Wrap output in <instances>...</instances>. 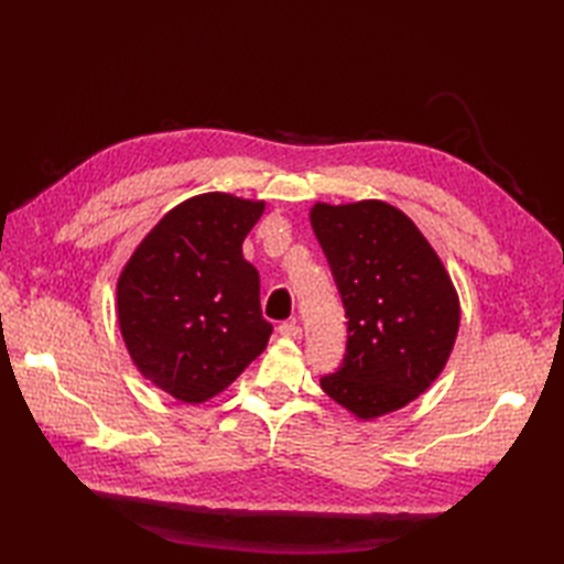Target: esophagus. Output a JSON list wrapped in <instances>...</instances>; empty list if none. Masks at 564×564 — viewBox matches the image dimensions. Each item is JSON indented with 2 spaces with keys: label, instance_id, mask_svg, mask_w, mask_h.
<instances>
[{
  "label": "esophagus",
  "instance_id": "1",
  "mask_svg": "<svg viewBox=\"0 0 564 564\" xmlns=\"http://www.w3.org/2000/svg\"><path fill=\"white\" fill-rule=\"evenodd\" d=\"M279 334L283 339H291V341L303 339V329H301V325H295V322H283V325L279 327Z\"/></svg>",
  "mask_w": 564,
  "mask_h": 564
}]
</instances>
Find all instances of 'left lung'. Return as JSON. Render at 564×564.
<instances>
[{
    "mask_svg": "<svg viewBox=\"0 0 564 564\" xmlns=\"http://www.w3.org/2000/svg\"><path fill=\"white\" fill-rule=\"evenodd\" d=\"M310 225L341 293L349 339L322 390L361 422L398 412L446 368L460 301L436 249L386 200H317Z\"/></svg>",
    "mask_w": 564,
    "mask_h": 564,
    "instance_id": "obj_1",
    "label": "left lung"
}]
</instances>
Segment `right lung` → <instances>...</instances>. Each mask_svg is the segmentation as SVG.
<instances>
[{
  "label": "right lung",
  "mask_w": 564,
  "mask_h": 564,
  "mask_svg": "<svg viewBox=\"0 0 564 564\" xmlns=\"http://www.w3.org/2000/svg\"><path fill=\"white\" fill-rule=\"evenodd\" d=\"M267 200L223 191L178 203L142 237L116 283L126 349L142 378L184 404L227 390L267 349L259 271L242 242Z\"/></svg>",
  "instance_id": "1"
}]
</instances>
